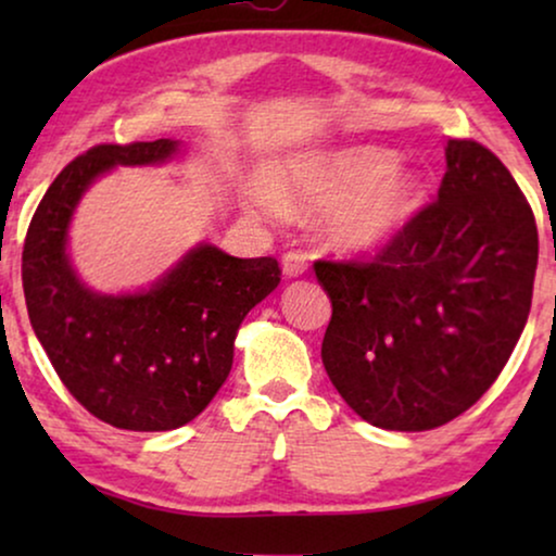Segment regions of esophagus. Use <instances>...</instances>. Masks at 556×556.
Returning <instances> with one entry per match:
<instances>
[{"label":"esophagus","instance_id":"obj_1","mask_svg":"<svg viewBox=\"0 0 556 556\" xmlns=\"http://www.w3.org/2000/svg\"><path fill=\"white\" fill-rule=\"evenodd\" d=\"M280 268H283L286 278H299L308 270V261H306V255H301V253H288V255H283Z\"/></svg>","mask_w":556,"mask_h":556}]
</instances>
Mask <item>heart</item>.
I'll return each instance as SVG.
<instances>
[{"mask_svg": "<svg viewBox=\"0 0 556 556\" xmlns=\"http://www.w3.org/2000/svg\"><path fill=\"white\" fill-rule=\"evenodd\" d=\"M394 159L369 143L306 151L288 159L276 185L250 189V200L268 215L326 210L318 235L331 253L375 255L405 232L425 197L420 172Z\"/></svg>", "mask_w": 556, "mask_h": 556, "instance_id": "b5f03b06", "label": "heart"}]
</instances>
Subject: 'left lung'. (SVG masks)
<instances>
[{"instance_id":"obj_1","label":"left lung","mask_w":556,"mask_h":556,"mask_svg":"<svg viewBox=\"0 0 556 556\" xmlns=\"http://www.w3.org/2000/svg\"><path fill=\"white\" fill-rule=\"evenodd\" d=\"M539 235L511 172L451 139L438 202L375 263H316L331 301L321 359L362 420L420 432L483 397L531 308Z\"/></svg>"}]
</instances>
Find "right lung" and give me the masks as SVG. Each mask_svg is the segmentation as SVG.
I'll return each mask as SVG.
<instances>
[{
	"label": "right lung",
	"instance_id": "right-lung-1",
	"mask_svg": "<svg viewBox=\"0 0 556 556\" xmlns=\"http://www.w3.org/2000/svg\"><path fill=\"white\" fill-rule=\"evenodd\" d=\"M181 139L103 143L58 174L22 253L29 324L58 377L98 420L162 432L194 420L232 369L235 337L280 283L276 257H235L197 242L147 288L96 291L71 253L75 210L118 166H162Z\"/></svg>",
	"mask_w": 556,
	"mask_h": 556
}]
</instances>
